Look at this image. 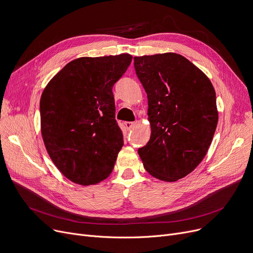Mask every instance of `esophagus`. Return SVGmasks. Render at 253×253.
Here are the masks:
<instances>
[{
  "label": "esophagus",
  "instance_id": "obj_1",
  "mask_svg": "<svg viewBox=\"0 0 253 253\" xmlns=\"http://www.w3.org/2000/svg\"><path fill=\"white\" fill-rule=\"evenodd\" d=\"M135 126V122H125V127L127 128V130H131Z\"/></svg>",
  "mask_w": 253,
  "mask_h": 253
}]
</instances>
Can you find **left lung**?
Segmentation results:
<instances>
[{
  "mask_svg": "<svg viewBox=\"0 0 253 253\" xmlns=\"http://www.w3.org/2000/svg\"><path fill=\"white\" fill-rule=\"evenodd\" d=\"M148 95L151 138L138 155L149 173L176 181L201 163L218 121L216 96L208 77L176 53L134 57Z\"/></svg>",
  "mask_w": 253,
  "mask_h": 253,
  "instance_id": "left-lung-1",
  "label": "left lung"
}]
</instances>
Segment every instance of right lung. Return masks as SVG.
I'll return each mask as SVG.
<instances>
[{
	"mask_svg": "<svg viewBox=\"0 0 253 253\" xmlns=\"http://www.w3.org/2000/svg\"><path fill=\"white\" fill-rule=\"evenodd\" d=\"M131 60L127 53L77 58L53 77L42 93L40 113L46 150L73 182L96 184L113 171L123 147L113 86Z\"/></svg>",
	"mask_w": 253,
	"mask_h": 253,
	"instance_id": "right-lung-1",
	"label": "right lung"
}]
</instances>
